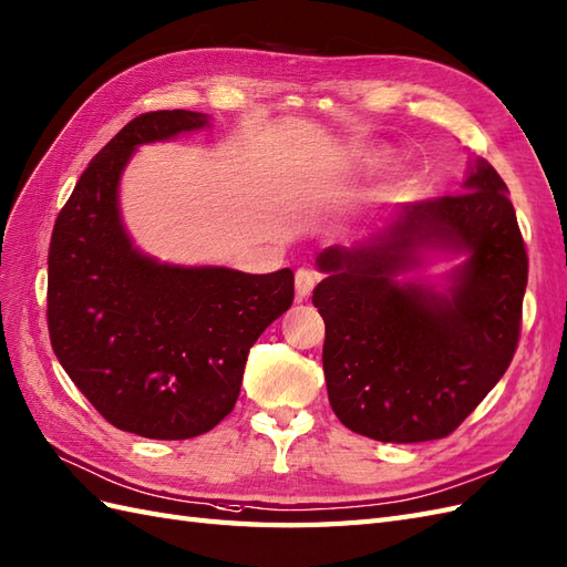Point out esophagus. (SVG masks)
<instances>
[{
	"mask_svg": "<svg viewBox=\"0 0 567 567\" xmlns=\"http://www.w3.org/2000/svg\"><path fill=\"white\" fill-rule=\"evenodd\" d=\"M318 282V275L309 268H299L297 275H295V289H297V299L303 301L309 299V295L313 292V287Z\"/></svg>",
	"mask_w": 567,
	"mask_h": 567,
	"instance_id": "34e87169",
	"label": "esophagus"
}]
</instances>
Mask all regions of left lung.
Returning <instances> with one entry per match:
<instances>
[{"label": "left lung", "mask_w": 567, "mask_h": 567, "mask_svg": "<svg viewBox=\"0 0 567 567\" xmlns=\"http://www.w3.org/2000/svg\"><path fill=\"white\" fill-rule=\"evenodd\" d=\"M422 250L467 252L445 293L398 284ZM323 371L340 422L383 443L445 439L517 350L527 249L501 174L478 157L462 194L404 203L383 231L318 256Z\"/></svg>", "instance_id": "left-lung-1"}]
</instances>
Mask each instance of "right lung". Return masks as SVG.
Here are the masks:
<instances>
[{
	"mask_svg": "<svg viewBox=\"0 0 567 567\" xmlns=\"http://www.w3.org/2000/svg\"><path fill=\"white\" fill-rule=\"evenodd\" d=\"M208 126L188 110L128 122L76 182L48 254V328L60 364L112 426L194 439L235 410L246 357L295 299V272L167 266L120 217V179L143 143Z\"/></svg>",
	"mask_w": 567,
	"mask_h": 567,
	"instance_id": "right-lung-1",
	"label": "right lung"
}]
</instances>
